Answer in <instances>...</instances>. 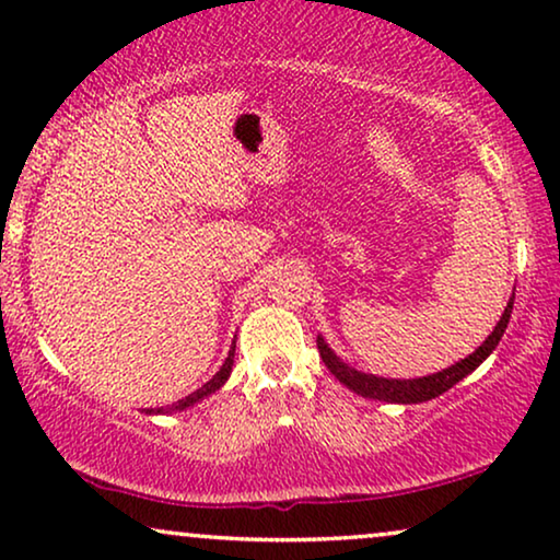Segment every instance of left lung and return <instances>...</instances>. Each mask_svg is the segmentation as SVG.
I'll list each match as a JSON object with an SVG mask.
<instances>
[{
    "mask_svg": "<svg viewBox=\"0 0 560 560\" xmlns=\"http://www.w3.org/2000/svg\"><path fill=\"white\" fill-rule=\"evenodd\" d=\"M512 303H515V295L510 298V303H508V308H504V313H502L500 324L494 326V331L487 336V341L481 343V347L474 351V354L462 359V362L451 364L448 370L428 374V377H418V380H387V377H377V374L357 372L354 366L343 364L341 359L336 357L331 349H328V343L324 341V336H318V351H320V359H324V364L328 366V372H331L334 377L341 382V385H347L349 389H354L357 395L372 397V400L402 402V405L425 402V400H433V397H439V395L446 393V389L454 387L458 380H464L466 374H471L481 362H485L489 354H492V351L497 349V343H500V339H502L504 328H508V324H510Z\"/></svg>",
    "mask_w": 560,
    "mask_h": 560,
    "instance_id": "left-lung-1",
    "label": "left lung"
}]
</instances>
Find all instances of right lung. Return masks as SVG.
I'll use <instances>...</instances> for the list:
<instances>
[{
    "label": "right lung",
    "mask_w": 560,
    "mask_h": 560,
    "mask_svg": "<svg viewBox=\"0 0 560 560\" xmlns=\"http://www.w3.org/2000/svg\"><path fill=\"white\" fill-rule=\"evenodd\" d=\"M234 349H236V343H232V349H229V357H226V362L221 364V370L213 374V377L206 382L203 387H198L196 393H190L188 397H183V400H178V402H173V408H167V412H173V410H186V408H190V405H196V402H201L203 397H209L211 393H217V389L224 385V382L229 380V374H232V364H234ZM144 412H165V410H144Z\"/></svg>",
    "instance_id": "right-lung-1"
}]
</instances>
